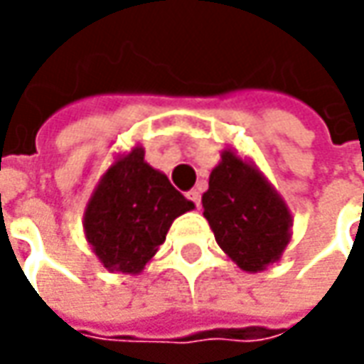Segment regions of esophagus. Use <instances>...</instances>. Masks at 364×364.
Instances as JSON below:
<instances>
[{"instance_id": "obj_1", "label": "esophagus", "mask_w": 364, "mask_h": 364, "mask_svg": "<svg viewBox=\"0 0 364 364\" xmlns=\"http://www.w3.org/2000/svg\"><path fill=\"white\" fill-rule=\"evenodd\" d=\"M186 196H188L192 203L196 204V208H200V192L198 190H190Z\"/></svg>"}]
</instances>
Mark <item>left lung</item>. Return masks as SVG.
<instances>
[{
	"mask_svg": "<svg viewBox=\"0 0 364 364\" xmlns=\"http://www.w3.org/2000/svg\"><path fill=\"white\" fill-rule=\"evenodd\" d=\"M204 218L218 247L249 273L277 263L291 239L294 217L253 161L223 149L203 194Z\"/></svg>",
	"mask_w": 364,
	"mask_h": 364,
	"instance_id": "left-lung-1",
	"label": "left lung"
}]
</instances>
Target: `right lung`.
Here are the masks:
<instances>
[{
    "instance_id": "add662e5",
    "label": "right lung",
    "mask_w": 364,
    "mask_h": 364,
    "mask_svg": "<svg viewBox=\"0 0 364 364\" xmlns=\"http://www.w3.org/2000/svg\"><path fill=\"white\" fill-rule=\"evenodd\" d=\"M135 146L99 178L82 215L92 253L107 272L137 275L166 241L174 218L194 208Z\"/></svg>"
}]
</instances>
